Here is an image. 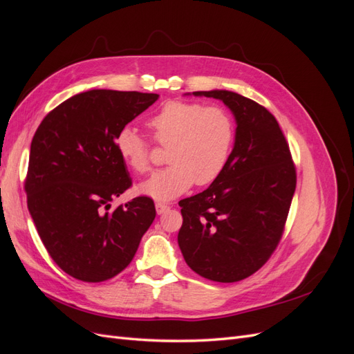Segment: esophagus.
<instances>
[{
  "mask_svg": "<svg viewBox=\"0 0 354 354\" xmlns=\"http://www.w3.org/2000/svg\"><path fill=\"white\" fill-rule=\"evenodd\" d=\"M155 207H156V212H158V214H164L165 211L169 209L168 203H164V202H156Z\"/></svg>",
  "mask_w": 354,
  "mask_h": 354,
  "instance_id": "1",
  "label": "esophagus"
}]
</instances>
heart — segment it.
I'll return each mask as SVG.
<instances>
[{
  "mask_svg": "<svg viewBox=\"0 0 354 354\" xmlns=\"http://www.w3.org/2000/svg\"><path fill=\"white\" fill-rule=\"evenodd\" d=\"M153 138L169 146V165L138 186L155 199H173L192 185L208 186L226 169L236 128L232 115L217 104L174 100L165 103L147 120ZM115 149L137 174L152 165V145L134 127L124 125L115 136Z\"/></svg>",
  "mask_w": 354,
  "mask_h": 354,
  "instance_id": "1",
  "label": "heart"
}]
</instances>
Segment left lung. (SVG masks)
Segmentation results:
<instances>
[{
	"mask_svg": "<svg viewBox=\"0 0 354 354\" xmlns=\"http://www.w3.org/2000/svg\"><path fill=\"white\" fill-rule=\"evenodd\" d=\"M194 94L226 104L236 120V137L220 178L178 202V246L199 276L238 282L259 270L282 238L295 165L279 124L264 106L227 90Z\"/></svg>",
	"mask_w": 354,
	"mask_h": 354,
	"instance_id": "obj_1",
	"label": "left lung"
}]
</instances>
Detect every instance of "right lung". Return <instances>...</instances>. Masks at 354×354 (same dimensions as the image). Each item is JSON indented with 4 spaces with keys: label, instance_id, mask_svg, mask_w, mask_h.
Listing matches in <instances>:
<instances>
[{
    "label": "right lung",
    "instance_id": "add662e5",
    "mask_svg": "<svg viewBox=\"0 0 354 354\" xmlns=\"http://www.w3.org/2000/svg\"><path fill=\"white\" fill-rule=\"evenodd\" d=\"M153 93L90 90L53 109L30 143L28 209L50 257L82 282L121 273L155 220V203L137 196L111 208L131 187L115 136L158 100Z\"/></svg>",
    "mask_w": 354,
    "mask_h": 354
}]
</instances>
